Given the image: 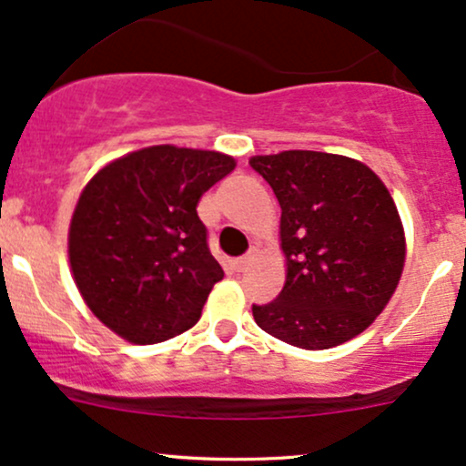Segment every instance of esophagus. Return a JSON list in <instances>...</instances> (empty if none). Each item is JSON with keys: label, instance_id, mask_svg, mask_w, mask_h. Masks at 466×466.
<instances>
[{"label": "esophagus", "instance_id": "obj_1", "mask_svg": "<svg viewBox=\"0 0 466 466\" xmlns=\"http://www.w3.org/2000/svg\"><path fill=\"white\" fill-rule=\"evenodd\" d=\"M249 263H251V256H243V258H237V260H234L232 267H234V271H238V274H240V271L248 269Z\"/></svg>", "mask_w": 466, "mask_h": 466}]
</instances>
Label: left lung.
Instances as JSON below:
<instances>
[{"mask_svg":"<svg viewBox=\"0 0 466 466\" xmlns=\"http://www.w3.org/2000/svg\"><path fill=\"white\" fill-rule=\"evenodd\" d=\"M249 166L280 203L287 267L280 296L251 307L256 324L304 350L363 333L397 291L408 249L386 184L360 159L335 153L254 155Z\"/></svg>","mask_w":466,"mask_h":466,"instance_id":"left-lung-1","label":"left lung"}]
</instances>
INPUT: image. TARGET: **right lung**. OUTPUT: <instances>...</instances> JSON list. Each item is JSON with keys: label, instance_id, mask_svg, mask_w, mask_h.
<instances>
[{"label": "right lung", "instance_id": "add662e5", "mask_svg": "<svg viewBox=\"0 0 466 466\" xmlns=\"http://www.w3.org/2000/svg\"><path fill=\"white\" fill-rule=\"evenodd\" d=\"M234 168L232 155L157 144L111 159L87 181L67 256L80 298L106 329L157 344L199 322L223 269L197 203Z\"/></svg>", "mask_w": 466, "mask_h": 466}]
</instances>
